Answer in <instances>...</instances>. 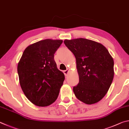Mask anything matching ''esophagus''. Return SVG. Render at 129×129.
<instances>
[{"label": "esophagus", "mask_w": 129, "mask_h": 129, "mask_svg": "<svg viewBox=\"0 0 129 129\" xmlns=\"http://www.w3.org/2000/svg\"><path fill=\"white\" fill-rule=\"evenodd\" d=\"M69 73V70H64V71H63V73H64L65 76H67V75H68Z\"/></svg>", "instance_id": "34e87169"}]
</instances>
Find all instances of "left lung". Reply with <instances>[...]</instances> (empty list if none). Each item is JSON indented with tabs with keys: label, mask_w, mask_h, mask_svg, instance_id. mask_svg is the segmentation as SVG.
<instances>
[{
	"label": "left lung",
	"mask_w": 129,
	"mask_h": 129,
	"mask_svg": "<svg viewBox=\"0 0 129 129\" xmlns=\"http://www.w3.org/2000/svg\"><path fill=\"white\" fill-rule=\"evenodd\" d=\"M64 43L76 58L79 82L73 91L78 100L91 105L107 94L114 77V61L107 48L94 41L79 38Z\"/></svg>",
	"instance_id": "obj_1"
}]
</instances>
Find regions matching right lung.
I'll return each instance as SVG.
<instances>
[{
	"mask_svg": "<svg viewBox=\"0 0 129 129\" xmlns=\"http://www.w3.org/2000/svg\"><path fill=\"white\" fill-rule=\"evenodd\" d=\"M63 42L46 39L25 49L17 65L20 86L27 99L38 107H47L55 101L64 80L58 69L54 54Z\"/></svg>",
	"mask_w": 129,
	"mask_h": 129,
	"instance_id": "right-lung-1",
	"label": "right lung"
}]
</instances>
